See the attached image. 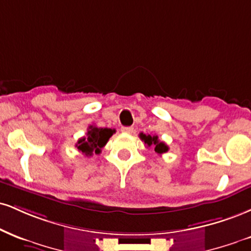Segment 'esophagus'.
<instances>
[{
  "label": "esophagus",
  "instance_id": "esophagus-1",
  "mask_svg": "<svg viewBox=\"0 0 251 251\" xmlns=\"http://www.w3.org/2000/svg\"><path fill=\"white\" fill-rule=\"evenodd\" d=\"M122 132L123 133H132L133 132V127H129V126H127V127H122Z\"/></svg>",
  "mask_w": 251,
  "mask_h": 251
}]
</instances>
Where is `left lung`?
<instances>
[{"label":"left lung","mask_w":251,"mask_h":251,"mask_svg":"<svg viewBox=\"0 0 251 251\" xmlns=\"http://www.w3.org/2000/svg\"><path fill=\"white\" fill-rule=\"evenodd\" d=\"M139 137H140L141 140L144 141L145 144L147 145V147H153L154 151L156 153H158L159 155L164 154L168 151V146L166 145L164 141H160V139L158 135H151V134H144V133H140L139 134Z\"/></svg>","instance_id":"left-lung-1"}]
</instances>
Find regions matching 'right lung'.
Wrapping results in <instances>:
<instances>
[{
  "instance_id": "obj_1",
  "label": "right lung",
  "mask_w": 251,
  "mask_h": 251,
  "mask_svg": "<svg viewBox=\"0 0 251 251\" xmlns=\"http://www.w3.org/2000/svg\"><path fill=\"white\" fill-rule=\"evenodd\" d=\"M114 132H116V129L101 128L97 127L95 125H90L87 127L86 135L77 141L76 147L79 152L86 156L99 154L102 147L106 145L108 139L112 137Z\"/></svg>"
}]
</instances>
